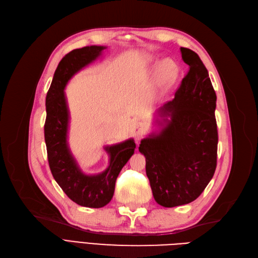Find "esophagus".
Segmentation results:
<instances>
[{
	"mask_svg": "<svg viewBox=\"0 0 258 258\" xmlns=\"http://www.w3.org/2000/svg\"><path fill=\"white\" fill-rule=\"evenodd\" d=\"M146 132L145 124L142 122H135L132 124V135H134L136 141L139 142L142 139L144 134Z\"/></svg>",
	"mask_w": 258,
	"mask_h": 258,
	"instance_id": "34e87169",
	"label": "esophagus"
}]
</instances>
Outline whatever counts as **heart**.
Returning <instances> with one entry per match:
<instances>
[{"mask_svg": "<svg viewBox=\"0 0 258 258\" xmlns=\"http://www.w3.org/2000/svg\"><path fill=\"white\" fill-rule=\"evenodd\" d=\"M146 62L151 64H156L157 63V60L150 56L146 58ZM178 73V67L172 59L163 60L157 70V75H156V83H157V87L159 88V90L166 91L172 87L177 80Z\"/></svg>", "mask_w": 258, "mask_h": 258, "instance_id": "obj_1", "label": "heart"}]
</instances>
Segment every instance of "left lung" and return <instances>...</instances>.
I'll list each match as a JSON object with an SVG mask.
<instances>
[{"label": "left lung", "instance_id": "8db88e82", "mask_svg": "<svg viewBox=\"0 0 258 258\" xmlns=\"http://www.w3.org/2000/svg\"><path fill=\"white\" fill-rule=\"evenodd\" d=\"M181 52L188 72L174 99L158 111L160 131L143 139L139 147L145 156L153 196L166 208L196 200L216 169L215 91L198 54L184 47Z\"/></svg>", "mask_w": 258, "mask_h": 258}]
</instances>
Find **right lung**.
Instances as JSON below:
<instances>
[{"label": "right lung", "mask_w": 258, "mask_h": 258, "mask_svg": "<svg viewBox=\"0 0 258 258\" xmlns=\"http://www.w3.org/2000/svg\"><path fill=\"white\" fill-rule=\"evenodd\" d=\"M105 48L86 46L66 54L59 62L46 96L44 136L52 176L70 199L87 208H102L112 200L116 178L136 148L134 139L105 146L110 165L102 173L87 175L82 172L68 145L70 116L64 88L74 74L95 61Z\"/></svg>", "instance_id": "right-lung-1"}]
</instances>
